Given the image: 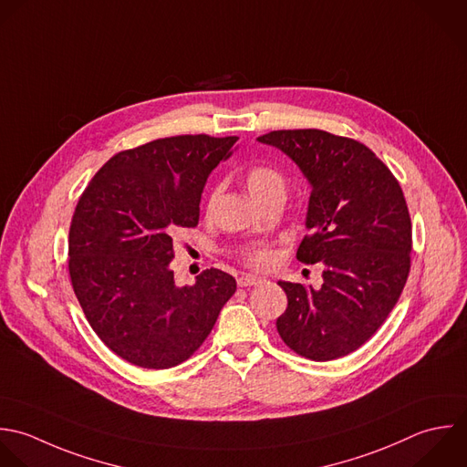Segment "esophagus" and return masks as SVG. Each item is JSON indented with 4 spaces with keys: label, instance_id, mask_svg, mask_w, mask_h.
<instances>
[{
    "label": "esophagus",
    "instance_id": "1",
    "mask_svg": "<svg viewBox=\"0 0 467 467\" xmlns=\"http://www.w3.org/2000/svg\"><path fill=\"white\" fill-rule=\"evenodd\" d=\"M262 284V278L254 276V275H244L238 278V285L240 287H253V285H258Z\"/></svg>",
    "mask_w": 467,
    "mask_h": 467
}]
</instances>
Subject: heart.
<instances>
[{
    "label": "heart",
    "instance_id": "obj_1",
    "mask_svg": "<svg viewBox=\"0 0 467 467\" xmlns=\"http://www.w3.org/2000/svg\"><path fill=\"white\" fill-rule=\"evenodd\" d=\"M245 183L253 198L258 202L273 191H284V178L280 172L269 165H254L245 174ZM247 264L256 269H265L273 264V253L267 249H258L247 254Z\"/></svg>",
    "mask_w": 467,
    "mask_h": 467
}]
</instances>
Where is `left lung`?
<instances>
[{
    "mask_svg": "<svg viewBox=\"0 0 467 467\" xmlns=\"http://www.w3.org/2000/svg\"><path fill=\"white\" fill-rule=\"evenodd\" d=\"M285 152L311 183L296 258L324 265L320 289L278 282L287 309L276 320L300 357L327 362L364 346L399 302L411 269V218L400 183L364 143L320 129L258 138Z\"/></svg>",
    "mask_w": 467,
    "mask_h": 467,
    "instance_id": "left-lung-1",
    "label": "left lung"
}]
</instances>
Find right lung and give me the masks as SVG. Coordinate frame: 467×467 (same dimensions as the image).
I'll return each mask as SVG.
<instances>
[{
  "label": "right lung",
  "mask_w": 467,
  "mask_h": 467,
  "mask_svg": "<svg viewBox=\"0 0 467 467\" xmlns=\"http://www.w3.org/2000/svg\"><path fill=\"white\" fill-rule=\"evenodd\" d=\"M236 140L183 134L121 150L79 196L68 231L74 295L99 340L138 368L185 362L236 291L220 269L185 287L171 269L172 236L198 225L205 182Z\"/></svg>",
  "instance_id": "obj_1"
}]
</instances>
